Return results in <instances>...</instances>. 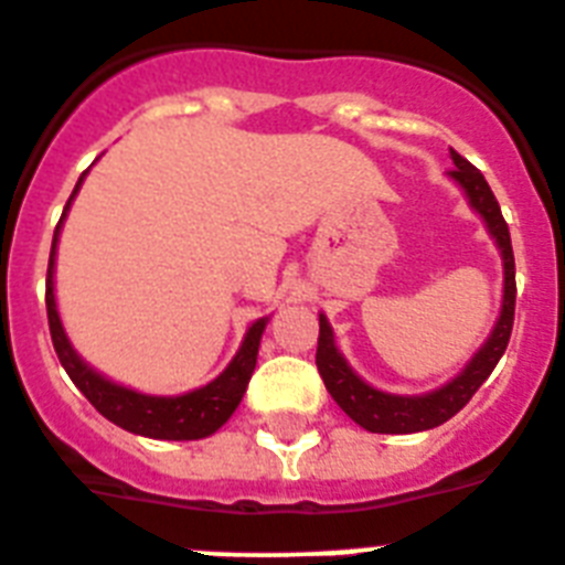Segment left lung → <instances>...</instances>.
Returning <instances> with one entry per match:
<instances>
[{
  "label": "left lung",
  "instance_id": "8db88e82",
  "mask_svg": "<svg viewBox=\"0 0 565 565\" xmlns=\"http://www.w3.org/2000/svg\"><path fill=\"white\" fill-rule=\"evenodd\" d=\"M452 163L456 169L447 172L452 181L461 186L463 198L472 206V212L481 214V221L487 223V232L495 239L498 252L503 259V302L498 322L487 342L476 351V356L463 364V371L456 379L438 387V391L422 393V396H398V393H384L373 384L364 382L356 371H353L348 359L339 353L337 339H333V328L328 322L326 313H319V344H317V367L319 376L326 382L328 393L333 402L342 407L359 427L371 433H387V436H404V433H422L433 430L438 424L450 422L469 398L476 396V391L489 379V373L495 371L498 359L507 351L509 337H512V322H515V254H512V239H509V226L503 221L501 206H498L495 194L483 181V174L478 172L467 158L450 149Z\"/></svg>",
  "mask_w": 565,
  "mask_h": 565
}]
</instances>
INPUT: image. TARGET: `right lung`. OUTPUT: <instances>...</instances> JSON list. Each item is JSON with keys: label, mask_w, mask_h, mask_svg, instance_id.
<instances>
[{"label": "right lung", "mask_w": 565, "mask_h": 565, "mask_svg": "<svg viewBox=\"0 0 565 565\" xmlns=\"http://www.w3.org/2000/svg\"><path fill=\"white\" fill-rule=\"evenodd\" d=\"M84 174L78 178L76 189H73L67 206L62 212V221H58L56 232H53V248H50L47 263V294H44V299H47L50 337H53L58 362H62V367L67 371V376L73 379L78 391L87 396V402L104 418L118 424L121 430L135 433V436L163 438V441H194V438L212 436V433L221 430L223 424L232 418V413L237 411V404L243 402V393H246L248 379H252L254 364H257L259 339H263V331H266L268 317L257 319V322L248 326L239 351L234 353V359L226 364V371L221 376L212 379L203 387H198V391L181 393V396H149V393H138L132 387H124V384L102 376L96 367H89L78 356L76 348L70 344L67 331H64L62 317H58L56 308V286H53L58 234H62V223L70 212V203H73V198L82 189Z\"/></svg>", "instance_id": "1"}]
</instances>
